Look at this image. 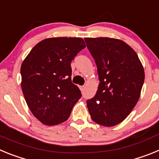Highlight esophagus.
Here are the masks:
<instances>
[{
    "label": "esophagus",
    "mask_w": 159,
    "mask_h": 159,
    "mask_svg": "<svg viewBox=\"0 0 159 159\" xmlns=\"http://www.w3.org/2000/svg\"><path fill=\"white\" fill-rule=\"evenodd\" d=\"M80 88L81 92H84V88H85V87H84V86H80Z\"/></svg>",
    "instance_id": "obj_1"
}]
</instances>
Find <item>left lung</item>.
<instances>
[{"label": "left lung", "mask_w": 159, "mask_h": 159, "mask_svg": "<svg viewBox=\"0 0 159 159\" xmlns=\"http://www.w3.org/2000/svg\"><path fill=\"white\" fill-rule=\"evenodd\" d=\"M95 60L99 84L95 96L87 100L92 120L104 127L123 122L139 99L145 73L134 49L118 39L85 38Z\"/></svg>", "instance_id": "8db88e82"}]
</instances>
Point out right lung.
Instances as JSON below:
<instances>
[{
	"label": "right lung",
	"mask_w": 159,
	"mask_h": 159,
	"mask_svg": "<svg viewBox=\"0 0 159 159\" xmlns=\"http://www.w3.org/2000/svg\"><path fill=\"white\" fill-rule=\"evenodd\" d=\"M85 47L80 37L48 38L34 46L22 63L25 101L43 124L64 123L81 98L80 90L71 83V62Z\"/></svg>",
	"instance_id": "1"
}]
</instances>
